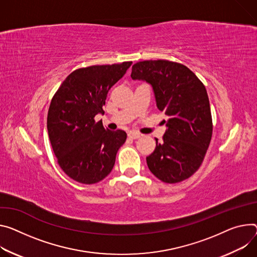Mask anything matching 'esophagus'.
I'll return each instance as SVG.
<instances>
[{
  "mask_svg": "<svg viewBox=\"0 0 257 257\" xmlns=\"http://www.w3.org/2000/svg\"><path fill=\"white\" fill-rule=\"evenodd\" d=\"M128 136L130 138H132V139H137V138H139V137L142 136V134L141 133H137V132H129Z\"/></svg>",
  "mask_w": 257,
  "mask_h": 257,
  "instance_id": "34e87169",
  "label": "esophagus"
}]
</instances>
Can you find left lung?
<instances>
[{"label":"left lung","mask_w":257,"mask_h":257,"mask_svg":"<svg viewBox=\"0 0 257 257\" xmlns=\"http://www.w3.org/2000/svg\"><path fill=\"white\" fill-rule=\"evenodd\" d=\"M131 78L153 86L158 108L169 118L163 142L156 138V149L147 157L149 169L166 183L190 178L202 165L213 131L204 84L189 67L163 59L135 63Z\"/></svg>","instance_id":"left-lung-1"}]
</instances>
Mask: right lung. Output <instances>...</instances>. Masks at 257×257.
Here are the masks:
<instances>
[{"mask_svg":"<svg viewBox=\"0 0 257 257\" xmlns=\"http://www.w3.org/2000/svg\"><path fill=\"white\" fill-rule=\"evenodd\" d=\"M132 64L92 65L69 74L52 97L47 129L57 163L72 179L93 184L105 178L114 165L115 156L125 144L123 130L105 129L102 121L108 90Z\"/></svg>","mask_w":257,"mask_h":257,"instance_id":"1","label":"right lung"}]
</instances>
